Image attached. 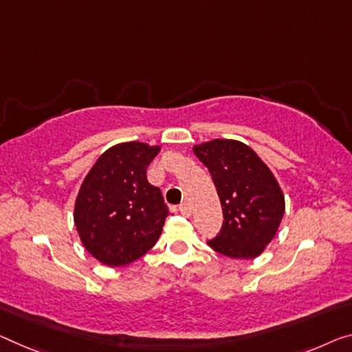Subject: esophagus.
Listing matches in <instances>:
<instances>
[{"label": "esophagus", "mask_w": 352, "mask_h": 352, "mask_svg": "<svg viewBox=\"0 0 352 352\" xmlns=\"http://www.w3.org/2000/svg\"><path fill=\"white\" fill-rule=\"evenodd\" d=\"M179 212L184 215V217H190V215H192L190 204H188V203H182L181 206H179Z\"/></svg>", "instance_id": "34e87169"}]
</instances>
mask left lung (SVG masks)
Masks as SVG:
<instances>
[{
  "label": "left lung",
  "instance_id": "left-lung-1",
  "mask_svg": "<svg viewBox=\"0 0 352 352\" xmlns=\"http://www.w3.org/2000/svg\"><path fill=\"white\" fill-rule=\"evenodd\" d=\"M217 188L223 226L208 244L234 259L261 255L285 214V195L269 166L245 143L215 138L193 146Z\"/></svg>",
  "mask_w": 352,
  "mask_h": 352
}]
</instances>
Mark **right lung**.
<instances>
[{
  "label": "right lung",
  "instance_id": "1",
  "mask_svg": "<svg viewBox=\"0 0 352 352\" xmlns=\"http://www.w3.org/2000/svg\"><path fill=\"white\" fill-rule=\"evenodd\" d=\"M160 146L126 142L108 148L80 186L74 223L83 247L110 267L127 266L155 245L168 209L146 168Z\"/></svg>",
  "mask_w": 352,
  "mask_h": 352
}]
</instances>
